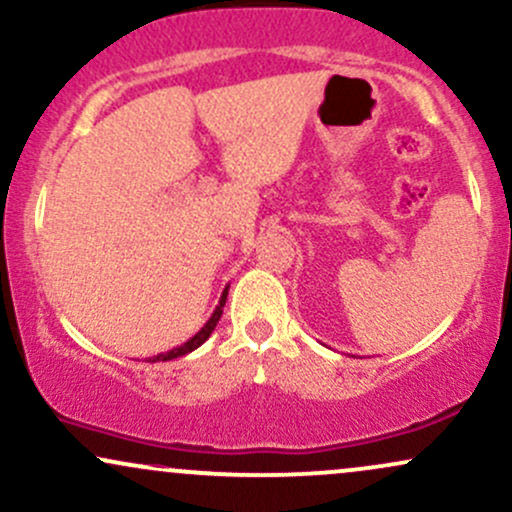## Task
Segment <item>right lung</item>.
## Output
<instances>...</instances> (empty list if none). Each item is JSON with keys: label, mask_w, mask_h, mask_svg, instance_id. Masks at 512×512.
Instances as JSON below:
<instances>
[{"label": "right lung", "mask_w": 512, "mask_h": 512, "mask_svg": "<svg viewBox=\"0 0 512 512\" xmlns=\"http://www.w3.org/2000/svg\"><path fill=\"white\" fill-rule=\"evenodd\" d=\"M226 296H228V286H226V289H223V293H221V301H219V305H216L214 313H211V317L207 320V325H204L202 330H199V332L195 334V337H190V339H187L185 344H180V346H175V349L166 351V354H158V356H154V358H151L149 363H156V361H173V358L185 356V354H190V351L199 349V346H202V344L207 342V339L211 337V332L216 330V322L221 320V315H223V305H226Z\"/></svg>", "instance_id": "1"}]
</instances>
